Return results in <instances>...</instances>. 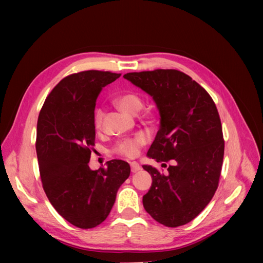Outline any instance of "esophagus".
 I'll return each instance as SVG.
<instances>
[{"instance_id": "obj_1", "label": "esophagus", "mask_w": 263, "mask_h": 263, "mask_svg": "<svg viewBox=\"0 0 263 263\" xmlns=\"http://www.w3.org/2000/svg\"><path fill=\"white\" fill-rule=\"evenodd\" d=\"M130 169H132V172L133 173H136L138 172L139 170H141V166L137 163V162H130Z\"/></svg>"}]
</instances>
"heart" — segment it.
I'll return each instance as SVG.
<instances>
[{
	"label": "heart",
	"mask_w": 263,
	"mask_h": 263,
	"mask_svg": "<svg viewBox=\"0 0 263 263\" xmlns=\"http://www.w3.org/2000/svg\"><path fill=\"white\" fill-rule=\"evenodd\" d=\"M114 103L116 106H118L124 112L128 114H137L139 110L142 108L144 102L140 95L136 92H126L117 95L114 99ZM102 118H103V110L102 108H98L95 110L94 117H93V124L95 129L99 130L102 126ZM151 118V117H150ZM148 138L145 134H137L133 137L125 138L117 142L114 151L119 155L126 158H135L138 156L140 148L147 144Z\"/></svg>",
	"instance_id": "heart-1"
}]
</instances>
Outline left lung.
<instances>
[{"label": "left lung", "mask_w": 263, "mask_h": 263, "mask_svg": "<svg viewBox=\"0 0 263 263\" xmlns=\"http://www.w3.org/2000/svg\"><path fill=\"white\" fill-rule=\"evenodd\" d=\"M153 97L160 127L147 156L170 162L166 173L142 165L153 178L142 204L150 216L166 227L193 220L218 186L225 142L216 105L192 78L173 69L124 76Z\"/></svg>", "instance_id": "8db88e82"}]
</instances>
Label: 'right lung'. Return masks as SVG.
Returning <instances> with one entry per match:
<instances>
[{"instance_id": "add662e5", "label": "right lung", "mask_w": 263, "mask_h": 263, "mask_svg": "<svg viewBox=\"0 0 263 263\" xmlns=\"http://www.w3.org/2000/svg\"><path fill=\"white\" fill-rule=\"evenodd\" d=\"M121 73L89 70L70 74L47 97L37 122L36 153L45 193L61 216L89 229L104 221L130 166L110 160L91 170L95 141V102L105 85Z\"/></svg>"}]
</instances>
